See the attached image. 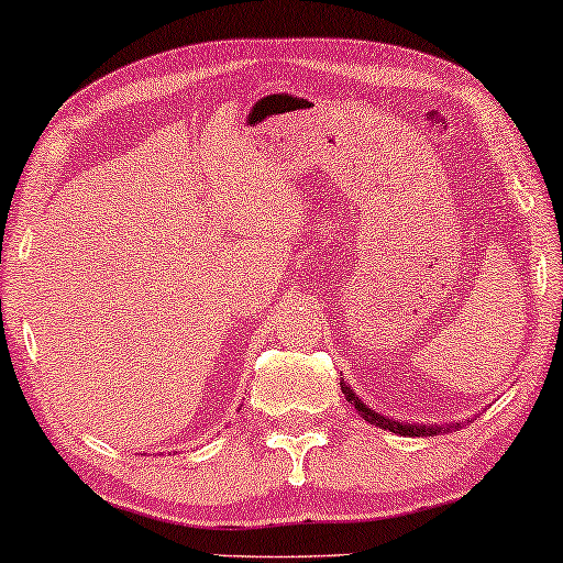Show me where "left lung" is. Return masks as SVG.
<instances>
[{
	"label": "left lung",
	"instance_id": "8db88e82",
	"mask_svg": "<svg viewBox=\"0 0 563 563\" xmlns=\"http://www.w3.org/2000/svg\"><path fill=\"white\" fill-rule=\"evenodd\" d=\"M341 389H343L345 399H349V402H351L353 407H356L361 418H364L366 422H372V426H376V428L391 430V433L420 438V435H435V433H441V430L459 428V422H453V426H445V428H438V426H415V422H397V420H391V418H384V415H379V412H374L372 407H366V405L361 402V399L356 397V391H353L345 382H341Z\"/></svg>",
	"mask_w": 563,
	"mask_h": 563
}]
</instances>
